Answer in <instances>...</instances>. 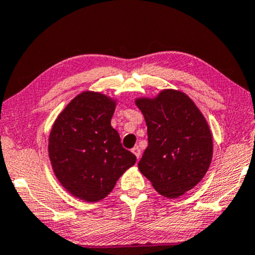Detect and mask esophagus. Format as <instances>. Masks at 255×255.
I'll use <instances>...</instances> for the list:
<instances>
[{
  "label": "esophagus",
  "instance_id": "esophagus-1",
  "mask_svg": "<svg viewBox=\"0 0 255 255\" xmlns=\"http://www.w3.org/2000/svg\"><path fill=\"white\" fill-rule=\"evenodd\" d=\"M132 153H133L134 156L137 157V159H139V158H140V154H141L140 148L138 147V146H134L133 148H132Z\"/></svg>",
  "mask_w": 255,
  "mask_h": 255
}]
</instances>
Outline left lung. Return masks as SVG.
<instances>
[{
  "instance_id": "8db88e82",
  "label": "left lung",
  "mask_w": 255,
  "mask_h": 255,
  "mask_svg": "<svg viewBox=\"0 0 255 255\" xmlns=\"http://www.w3.org/2000/svg\"><path fill=\"white\" fill-rule=\"evenodd\" d=\"M135 105L144 115L148 140L139 171L161 196H183L212 161V133L204 115L187 95L172 89L154 98H137Z\"/></svg>"
}]
</instances>
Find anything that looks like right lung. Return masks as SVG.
Returning a JSON list of instances; mask_svg holds the SVG:
<instances>
[{
  "label": "right lung",
  "instance_id": "right-lung-1",
  "mask_svg": "<svg viewBox=\"0 0 255 255\" xmlns=\"http://www.w3.org/2000/svg\"><path fill=\"white\" fill-rule=\"evenodd\" d=\"M115 109V99L84 91L52 125L48 145L52 170L62 186L78 199H104L137 159L122 146L120 134L111 127Z\"/></svg>",
  "mask_w": 255,
  "mask_h": 255
}]
</instances>
